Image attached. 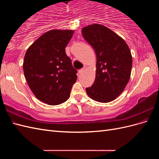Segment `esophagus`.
I'll use <instances>...</instances> for the list:
<instances>
[{"instance_id":"34e87169","label":"esophagus","mask_w":159,"mask_h":159,"mask_svg":"<svg viewBox=\"0 0 159 159\" xmlns=\"http://www.w3.org/2000/svg\"><path fill=\"white\" fill-rule=\"evenodd\" d=\"M85 69H86V68H85V67H84V68H81V70H79V71H78V72H79V74H83V73H84V72L85 71Z\"/></svg>"}]
</instances>
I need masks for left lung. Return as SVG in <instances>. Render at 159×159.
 <instances>
[{
  "label": "left lung",
  "instance_id": "8db88e82",
  "mask_svg": "<svg viewBox=\"0 0 159 159\" xmlns=\"http://www.w3.org/2000/svg\"><path fill=\"white\" fill-rule=\"evenodd\" d=\"M81 32L97 56L95 81L86 92L96 102H112L129 82L133 63L131 51L121 37L102 25L87 26Z\"/></svg>",
  "mask_w": 159,
  "mask_h": 159
}]
</instances>
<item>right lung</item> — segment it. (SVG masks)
I'll return each instance as SVG.
<instances>
[{"label": "right lung", "mask_w": 159, "mask_h": 159, "mask_svg": "<svg viewBox=\"0 0 159 159\" xmlns=\"http://www.w3.org/2000/svg\"><path fill=\"white\" fill-rule=\"evenodd\" d=\"M72 30H52L28 48L23 70L32 92L41 102L57 105L66 102L78 76L65 48Z\"/></svg>", "instance_id": "add662e5"}]
</instances>
